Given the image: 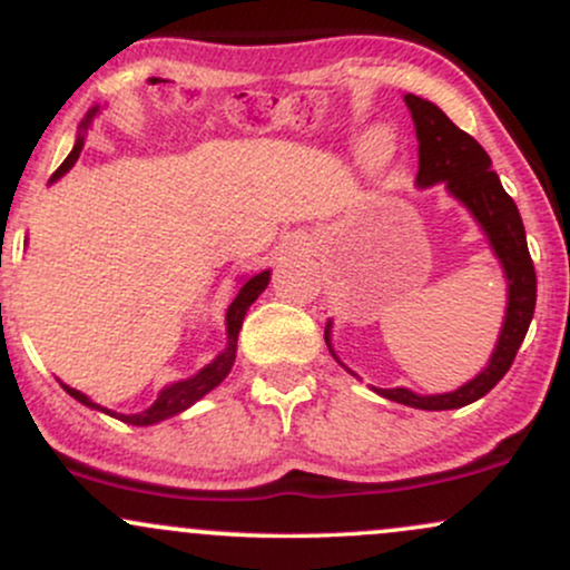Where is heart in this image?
I'll list each match as a JSON object with an SVG mask.
<instances>
[{"mask_svg":"<svg viewBox=\"0 0 570 570\" xmlns=\"http://www.w3.org/2000/svg\"><path fill=\"white\" fill-rule=\"evenodd\" d=\"M366 153H368V158L374 164H382V161H387V150H380V137H371L368 142H366Z\"/></svg>","mask_w":570,"mask_h":570,"instance_id":"b5f03b06","label":"heart"}]
</instances>
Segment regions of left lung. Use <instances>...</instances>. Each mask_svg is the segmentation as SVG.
Masks as SVG:
<instances>
[{
    "instance_id": "1",
    "label": "left lung",
    "mask_w": 570,
    "mask_h": 570,
    "mask_svg": "<svg viewBox=\"0 0 570 570\" xmlns=\"http://www.w3.org/2000/svg\"><path fill=\"white\" fill-rule=\"evenodd\" d=\"M406 105L412 110L414 126H417L420 142V171L417 185H433L446 180V188L471 209V215L482 223L484 234L490 236V245L501 258L503 272L509 279V306L503 320L501 336H498L495 353H492L488 368L476 374L469 385L458 387L455 393L444 395H417L406 387L376 390L395 404L428 409H460L474 404L476 399L488 395L503 374L514 363L517 350L528 334V325L535 309V268L528 253L525 226H522L520 209L511 196L503 190L495 171L490 169V156L471 134L458 129L433 101L406 94ZM328 342V331H325Z\"/></svg>"
}]
</instances>
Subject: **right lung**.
Returning <instances> with one entry per match:
<instances>
[{
	"instance_id": "1",
	"label": "right lung",
	"mask_w": 570,
	"mask_h": 570,
	"mask_svg": "<svg viewBox=\"0 0 570 570\" xmlns=\"http://www.w3.org/2000/svg\"><path fill=\"white\" fill-rule=\"evenodd\" d=\"M96 110H91V115ZM91 115H88V118H86V124H88V120H91ZM86 124H82V126H86ZM80 150H82V137L78 139V145H75V150L67 156V161H63L59 169L53 171V180H56V177H61L63 171L69 169V166L78 161ZM266 285H268V272H261V274H255L253 279H247L245 287H242V291H239V296L234 298L232 306H228V315H226L228 347L223 350V353L217 355L207 368H202L196 376H190V380H183V382H175V385H169L166 390H161V395H158V399H156V404H153L150 409H145V412H139V414H112V412H107V409L91 404V401H88L86 395L80 393V390L67 387V385H61V387L67 390V393L72 395V399H78L80 404L101 409V412L112 414V417L124 420V423H129V425H153V423H158V420L171 417V414H180L183 409H188L190 404H196V401H199L202 395H207L209 390H213L215 385H220V382L226 380V374L234 366L236 336H239L242 320H245L247 309H250V304L261 296V293H264Z\"/></svg>"
}]
</instances>
